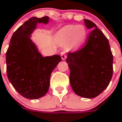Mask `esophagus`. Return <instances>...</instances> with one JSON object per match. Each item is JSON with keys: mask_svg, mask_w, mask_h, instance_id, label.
Instances as JSON below:
<instances>
[{"mask_svg": "<svg viewBox=\"0 0 122 122\" xmlns=\"http://www.w3.org/2000/svg\"><path fill=\"white\" fill-rule=\"evenodd\" d=\"M61 57L63 60H65L67 58V55H66V51H62L61 52Z\"/></svg>", "mask_w": 122, "mask_h": 122, "instance_id": "esophagus-1", "label": "esophagus"}]
</instances>
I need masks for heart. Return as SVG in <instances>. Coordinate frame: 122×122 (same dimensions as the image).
<instances>
[{
    "mask_svg": "<svg viewBox=\"0 0 122 122\" xmlns=\"http://www.w3.org/2000/svg\"><path fill=\"white\" fill-rule=\"evenodd\" d=\"M87 34L83 25H67L58 31L55 37L61 44H68L72 48L77 49L84 45Z\"/></svg>",
    "mask_w": 122,
    "mask_h": 122,
    "instance_id": "b5f03b06",
    "label": "heart"
}]
</instances>
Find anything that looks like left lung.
I'll return each mask as SVG.
<instances>
[{
	"instance_id": "left-lung-1",
	"label": "left lung",
	"mask_w": 122,
	"mask_h": 122,
	"mask_svg": "<svg viewBox=\"0 0 122 122\" xmlns=\"http://www.w3.org/2000/svg\"><path fill=\"white\" fill-rule=\"evenodd\" d=\"M89 33L86 45L78 51L68 53L66 62L70 83L78 96L93 98L108 87L113 76V57L109 41L97 26L84 19Z\"/></svg>"
}]
</instances>
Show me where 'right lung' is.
Segmentation results:
<instances>
[{
    "mask_svg": "<svg viewBox=\"0 0 122 122\" xmlns=\"http://www.w3.org/2000/svg\"><path fill=\"white\" fill-rule=\"evenodd\" d=\"M49 17H31L14 33L6 52L7 74L21 96L36 100L45 96L50 86V75L62 61L58 55L43 57L31 36L38 23L47 24Z\"/></svg>",
    "mask_w": 122,
    "mask_h": 122,
    "instance_id": "obj_1",
    "label": "right lung"
}]
</instances>
